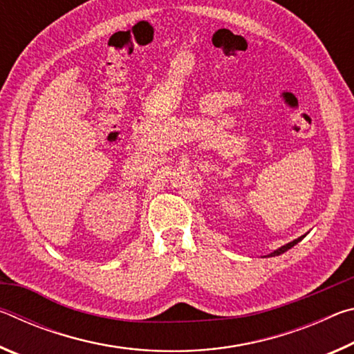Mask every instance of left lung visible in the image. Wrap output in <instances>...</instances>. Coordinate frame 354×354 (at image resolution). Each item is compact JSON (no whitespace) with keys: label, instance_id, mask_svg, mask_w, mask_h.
<instances>
[{"label":"left lung","instance_id":"obj_1","mask_svg":"<svg viewBox=\"0 0 354 354\" xmlns=\"http://www.w3.org/2000/svg\"><path fill=\"white\" fill-rule=\"evenodd\" d=\"M306 237V234L304 236H301V237H298V239H295V241H292V242H289V243H286V245H283V247H279L278 250H274V251H272L270 254H267L266 257H274V256H279V254H283V253H286L287 250H290L292 247H295V245L298 243V242H301L303 239Z\"/></svg>","mask_w":354,"mask_h":354}]
</instances>
